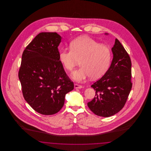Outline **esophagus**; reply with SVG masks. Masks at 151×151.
<instances>
[{
    "label": "esophagus",
    "instance_id": "esophagus-1",
    "mask_svg": "<svg viewBox=\"0 0 151 151\" xmlns=\"http://www.w3.org/2000/svg\"><path fill=\"white\" fill-rule=\"evenodd\" d=\"M74 87H75V88H76V89H80V88H82L83 86H81V85L78 84H74Z\"/></svg>",
    "mask_w": 151,
    "mask_h": 151
}]
</instances>
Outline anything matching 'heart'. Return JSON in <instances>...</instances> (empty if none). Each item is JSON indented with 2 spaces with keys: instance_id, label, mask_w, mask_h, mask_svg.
Instances as JSON below:
<instances>
[{
  "instance_id": "obj_1",
  "label": "heart",
  "mask_w": 151,
  "mask_h": 151,
  "mask_svg": "<svg viewBox=\"0 0 151 151\" xmlns=\"http://www.w3.org/2000/svg\"><path fill=\"white\" fill-rule=\"evenodd\" d=\"M70 49H62L59 59L65 69L71 71L80 60L81 65L72 73V79L81 81L91 76L92 79L102 77L108 71L111 60V51L106 45L93 38L79 37L70 43Z\"/></svg>"
}]
</instances>
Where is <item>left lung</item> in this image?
Here are the masks:
<instances>
[{
	"instance_id": "obj_1",
	"label": "left lung",
	"mask_w": 151,
	"mask_h": 151,
	"mask_svg": "<svg viewBox=\"0 0 151 151\" xmlns=\"http://www.w3.org/2000/svg\"><path fill=\"white\" fill-rule=\"evenodd\" d=\"M113 59L107 72L93 84V99L88 102L96 115L109 117L124 107L132 88L131 61L129 54L118 39L111 49Z\"/></svg>"
}]
</instances>
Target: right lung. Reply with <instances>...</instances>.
<instances>
[{
  "instance_id": "right-lung-1",
  "label": "right lung",
  "mask_w": 151,
  "mask_h": 151,
  "mask_svg": "<svg viewBox=\"0 0 151 151\" xmlns=\"http://www.w3.org/2000/svg\"><path fill=\"white\" fill-rule=\"evenodd\" d=\"M61 38L56 32L40 33L22 55L19 78L24 98L43 115L58 113L64 105L65 94L74 88L59 59Z\"/></svg>"
}]
</instances>
